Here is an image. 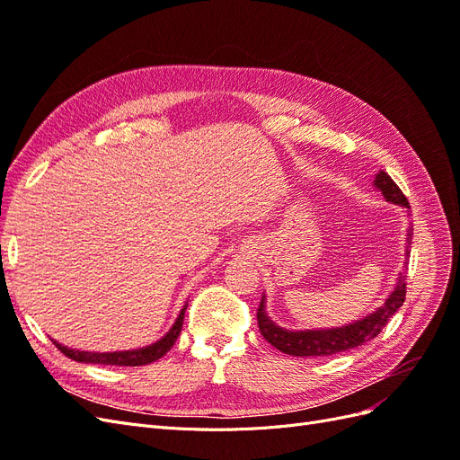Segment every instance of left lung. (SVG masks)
<instances>
[{"instance_id":"left-lung-1","label":"left lung","mask_w":460,"mask_h":460,"mask_svg":"<svg viewBox=\"0 0 460 460\" xmlns=\"http://www.w3.org/2000/svg\"><path fill=\"white\" fill-rule=\"evenodd\" d=\"M374 188L382 191L385 201L395 203L407 208L409 215V201L402 196L399 186L389 178L387 172L380 171L374 178ZM412 242V228L407 230V243H405V267L409 264V247ZM407 276L405 270L397 274L395 286L392 294L382 303V307L372 311L365 318L353 320L351 324L336 326V328H313V330H288L278 326L274 320L267 313V296H262L261 305L257 309V320H259V330L261 336L267 340L278 351H282L291 357H328L336 355L341 351L355 349L358 345H365L367 341L374 340L382 328L387 324V320L392 318L402 303H405L407 294Z\"/></svg>"}]
</instances>
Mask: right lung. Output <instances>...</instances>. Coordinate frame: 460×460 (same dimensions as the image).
I'll use <instances>...</instances> for the list:
<instances>
[{
	"label": "right lung",
	"instance_id": "obj_1",
	"mask_svg": "<svg viewBox=\"0 0 460 460\" xmlns=\"http://www.w3.org/2000/svg\"><path fill=\"white\" fill-rule=\"evenodd\" d=\"M186 307L188 303L180 309V314L176 316L174 324L171 326V330L164 333L161 340H157L155 343L140 347V349H130V351H113V353H93V351H80V349H71L59 341H55V347L61 353H65L68 358L76 360V363H92V365H117V367H142V365H149L155 363L163 355H166L171 351V347L176 343L180 332H182V324H184V314H186Z\"/></svg>",
	"mask_w": 460,
	"mask_h": 460
}]
</instances>
